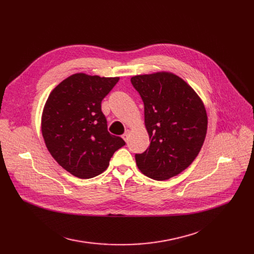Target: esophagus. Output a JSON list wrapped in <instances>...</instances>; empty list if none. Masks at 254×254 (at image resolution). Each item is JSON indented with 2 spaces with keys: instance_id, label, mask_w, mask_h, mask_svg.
Listing matches in <instances>:
<instances>
[{
  "instance_id": "1",
  "label": "esophagus",
  "mask_w": 254,
  "mask_h": 254,
  "mask_svg": "<svg viewBox=\"0 0 254 254\" xmlns=\"http://www.w3.org/2000/svg\"><path fill=\"white\" fill-rule=\"evenodd\" d=\"M128 137H129V130L127 129V130L125 131V134L123 135V138H124V140H125L126 142H127V141H128Z\"/></svg>"
}]
</instances>
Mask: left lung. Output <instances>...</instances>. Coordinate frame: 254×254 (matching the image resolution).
I'll return each mask as SVG.
<instances>
[{"label": "left lung", "instance_id": "left-lung-1", "mask_svg": "<svg viewBox=\"0 0 254 254\" xmlns=\"http://www.w3.org/2000/svg\"><path fill=\"white\" fill-rule=\"evenodd\" d=\"M144 103L150 144L136 153L139 170L154 180H167L188 168L201 150L207 132V113L194 90L172 73L131 77Z\"/></svg>", "mask_w": 254, "mask_h": 254}]
</instances>
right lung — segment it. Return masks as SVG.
Segmentation results:
<instances>
[{
  "label": "right lung",
  "mask_w": 254,
  "mask_h": 254,
  "mask_svg": "<svg viewBox=\"0 0 254 254\" xmlns=\"http://www.w3.org/2000/svg\"><path fill=\"white\" fill-rule=\"evenodd\" d=\"M118 77L74 74L49 95L42 114L46 147L60 166L72 175L88 179L103 173L116 150L126 145L111 135L101 103Z\"/></svg>",
  "instance_id": "right-lung-1"
}]
</instances>
